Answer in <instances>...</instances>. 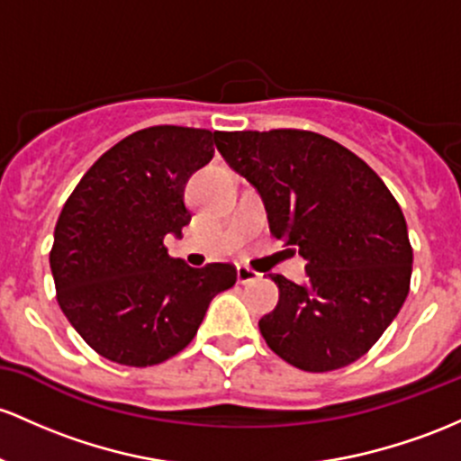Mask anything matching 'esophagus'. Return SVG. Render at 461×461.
I'll return each instance as SVG.
<instances>
[{
  "mask_svg": "<svg viewBox=\"0 0 461 461\" xmlns=\"http://www.w3.org/2000/svg\"><path fill=\"white\" fill-rule=\"evenodd\" d=\"M236 276H239L240 285H251V282L260 280V273H256L254 269H249V267H239Z\"/></svg>",
  "mask_w": 461,
  "mask_h": 461,
  "instance_id": "obj_1",
  "label": "esophagus"
}]
</instances>
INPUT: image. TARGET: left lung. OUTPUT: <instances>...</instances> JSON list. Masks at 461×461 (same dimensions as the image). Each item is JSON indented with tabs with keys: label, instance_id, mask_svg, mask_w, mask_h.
<instances>
[{
	"label": "left lung",
	"instance_id": "8db88e82",
	"mask_svg": "<svg viewBox=\"0 0 461 461\" xmlns=\"http://www.w3.org/2000/svg\"><path fill=\"white\" fill-rule=\"evenodd\" d=\"M260 194L271 234L308 262L302 285L271 273L280 302L260 320L267 346L304 372L361 358L398 315L413 251L401 205L361 157L297 129L216 135Z\"/></svg>",
	"mask_w": 461,
	"mask_h": 461
}]
</instances>
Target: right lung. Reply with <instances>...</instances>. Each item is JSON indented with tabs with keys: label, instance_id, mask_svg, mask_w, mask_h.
Listing matches in <instances>:
<instances>
[{
	"label": "right lung",
	"instance_id": "right-lung-1",
	"mask_svg": "<svg viewBox=\"0 0 461 461\" xmlns=\"http://www.w3.org/2000/svg\"><path fill=\"white\" fill-rule=\"evenodd\" d=\"M216 135L141 129L100 157L63 205L50 251L59 306L109 361L146 367L175 357L214 295L236 285L227 262L194 269L164 247L190 222L185 184L212 159Z\"/></svg>",
	"mask_w": 461,
	"mask_h": 461
}]
</instances>
